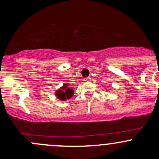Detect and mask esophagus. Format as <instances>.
Returning <instances> with one entry per match:
<instances>
[{
  "label": "esophagus",
  "mask_w": 159,
  "mask_h": 159,
  "mask_svg": "<svg viewBox=\"0 0 159 159\" xmlns=\"http://www.w3.org/2000/svg\"><path fill=\"white\" fill-rule=\"evenodd\" d=\"M84 81H91V78H84Z\"/></svg>",
  "instance_id": "obj_1"
}]
</instances>
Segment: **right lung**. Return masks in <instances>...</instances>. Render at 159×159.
<instances>
[{
	"label": "right lung",
	"instance_id": "right-lung-1",
	"mask_svg": "<svg viewBox=\"0 0 159 159\" xmlns=\"http://www.w3.org/2000/svg\"><path fill=\"white\" fill-rule=\"evenodd\" d=\"M74 90L69 86V84L65 83L62 87L55 91V96L61 101H66L73 96Z\"/></svg>",
	"mask_w": 159,
	"mask_h": 159
}]
</instances>
